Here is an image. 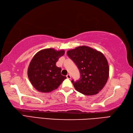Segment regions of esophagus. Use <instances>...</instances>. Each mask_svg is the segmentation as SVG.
<instances>
[{"instance_id": "1", "label": "esophagus", "mask_w": 133, "mask_h": 133, "mask_svg": "<svg viewBox=\"0 0 133 133\" xmlns=\"http://www.w3.org/2000/svg\"><path fill=\"white\" fill-rule=\"evenodd\" d=\"M66 77H67V78L70 79V78H71V76H70L69 74H68V75H66Z\"/></svg>"}]
</instances>
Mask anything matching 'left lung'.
<instances>
[{"label":"left lung","mask_w":133,"mask_h":133,"mask_svg":"<svg viewBox=\"0 0 133 133\" xmlns=\"http://www.w3.org/2000/svg\"><path fill=\"white\" fill-rule=\"evenodd\" d=\"M67 55L75 63L81 75L78 80H72L76 90L87 96L98 93L109 78V64L105 56L88 46L69 50Z\"/></svg>","instance_id":"1"}]
</instances>
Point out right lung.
<instances>
[{"mask_svg": "<svg viewBox=\"0 0 133 133\" xmlns=\"http://www.w3.org/2000/svg\"><path fill=\"white\" fill-rule=\"evenodd\" d=\"M65 54V51L53 48L41 50L35 55L28 68V77L32 85L37 90L49 93L56 89L66 76L61 75V68L56 63Z\"/></svg>", "mask_w": 133, "mask_h": 133, "instance_id": "1", "label": "right lung"}]
</instances>
